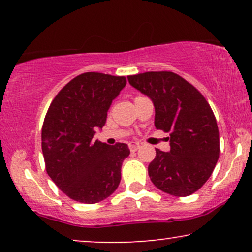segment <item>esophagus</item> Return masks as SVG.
I'll use <instances>...</instances> for the list:
<instances>
[{
    "label": "esophagus",
    "instance_id": "1",
    "mask_svg": "<svg viewBox=\"0 0 252 252\" xmlns=\"http://www.w3.org/2000/svg\"><path fill=\"white\" fill-rule=\"evenodd\" d=\"M128 148L130 151H136L140 148V143L139 142H130L128 144Z\"/></svg>",
    "mask_w": 252,
    "mask_h": 252
}]
</instances>
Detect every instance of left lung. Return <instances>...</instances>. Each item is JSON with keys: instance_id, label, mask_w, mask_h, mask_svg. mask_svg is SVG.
Here are the masks:
<instances>
[{"instance_id": "left-lung-1", "label": "left lung", "mask_w": 252, "mask_h": 252, "mask_svg": "<svg viewBox=\"0 0 252 252\" xmlns=\"http://www.w3.org/2000/svg\"><path fill=\"white\" fill-rule=\"evenodd\" d=\"M129 84L151 98L155 126L170 133L171 150L156 149L148 173L161 191L185 197L211 177L219 158V129L204 96L171 71L128 75Z\"/></svg>"}]
</instances>
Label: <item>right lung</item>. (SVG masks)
<instances>
[{
  "label": "right lung",
  "mask_w": 252,
  "mask_h": 252,
  "mask_svg": "<svg viewBox=\"0 0 252 252\" xmlns=\"http://www.w3.org/2000/svg\"><path fill=\"white\" fill-rule=\"evenodd\" d=\"M126 82L125 77L86 72L67 82L50 103L41 132L46 171L73 201L94 204L118 188L128 147L108 146L94 135Z\"/></svg>",
  "instance_id": "obj_1"
}]
</instances>
